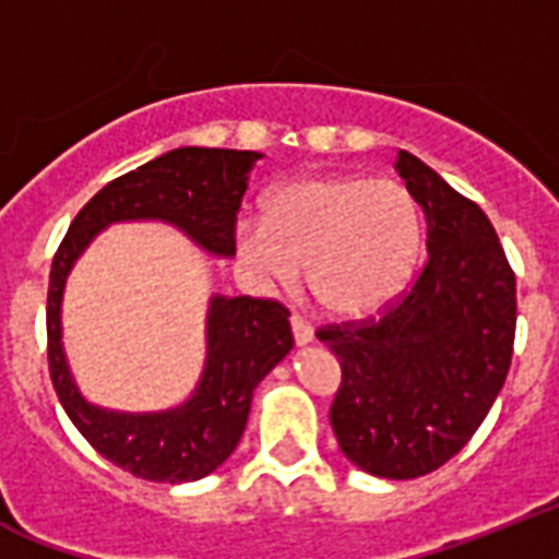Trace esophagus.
I'll return each mask as SVG.
<instances>
[{
    "label": "esophagus",
    "mask_w": 559,
    "mask_h": 559,
    "mask_svg": "<svg viewBox=\"0 0 559 559\" xmlns=\"http://www.w3.org/2000/svg\"><path fill=\"white\" fill-rule=\"evenodd\" d=\"M289 323H293V337L298 346H307V343H312L314 340L312 323H307V320L300 318V314H293V318H289Z\"/></svg>",
    "instance_id": "obj_1"
}]
</instances>
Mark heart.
Instances as JSON below:
<instances>
[{"label":"heart","mask_w":559,"mask_h":559,"mask_svg":"<svg viewBox=\"0 0 559 559\" xmlns=\"http://www.w3.org/2000/svg\"><path fill=\"white\" fill-rule=\"evenodd\" d=\"M421 213L394 179L307 174L275 188L264 222H241L236 252L264 284L293 286L307 266L312 298L334 318L394 304L421 252Z\"/></svg>","instance_id":"heart-1"}]
</instances>
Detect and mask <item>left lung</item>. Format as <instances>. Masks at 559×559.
<instances>
[{"instance_id": "obj_1", "label": "left lung", "mask_w": 559, "mask_h": 559, "mask_svg": "<svg viewBox=\"0 0 559 559\" xmlns=\"http://www.w3.org/2000/svg\"><path fill=\"white\" fill-rule=\"evenodd\" d=\"M396 171L427 222V261L380 318L318 329L340 360L329 419L352 464L391 481L453 459L512 362L514 273L487 213L411 152Z\"/></svg>"}]
</instances>
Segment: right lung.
<instances>
[{
  "instance_id": "obj_1",
  "label": "right lung",
  "mask_w": 559,
  "mask_h": 559,
  "mask_svg": "<svg viewBox=\"0 0 559 559\" xmlns=\"http://www.w3.org/2000/svg\"><path fill=\"white\" fill-rule=\"evenodd\" d=\"M259 152L174 148L138 171L111 179L81 207L58 247L47 293V360L52 388L72 425L115 467L145 481L205 478L236 450L252 391L293 348L289 309L273 298L213 295L207 307L205 371L191 400L157 414H120L81 396L61 343V298L72 264L104 227L157 219L211 255L236 252V213Z\"/></svg>"
}]
</instances>
